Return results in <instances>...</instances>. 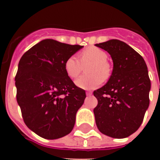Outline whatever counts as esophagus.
Listing matches in <instances>:
<instances>
[{
    "label": "esophagus",
    "instance_id": "34e87169",
    "mask_svg": "<svg viewBox=\"0 0 160 160\" xmlns=\"http://www.w3.org/2000/svg\"><path fill=\"white\" fill-rule=\"evenodd\" d=\"M86 94H87V96H90L92 95V92H91V91H87V92L86 93Z\"/></svg>",
    "mask_w": 160,
    "mask_h": 160
}]
</instances>
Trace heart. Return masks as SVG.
<instances>
[{"label": "heart", "instance_id": "obj_1", "mask_svg": "<svg viewBox=\"0 0 160 160\" xmlns=\"http://www.w3.org/2000/svg\"><path fill=\"white\" fill-rule=\"evenodd\" d=\"M107 54L99 48L91 46L84 49L80 55L79 60L75 56L68 58L65 62V71L70 78H75L82 70V66L90 64L87 68L89 76H82L75 81V84L83 90H93L99 87L102 79H107L110 75V68L107 64Z\"/></svg>", "mask_w": 160, "mask_h": 160}]
</instances>
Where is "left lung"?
Here are the masks:
<instances>
[{"label":"left lung","instance_id":"8db88e82","mask_svg":"<svg viewBox=\"0 0 160 160\" xmlns=\"http://www.w3.org/2000/svg\"><path fill=\"white\" fill-rule=\"evenodd\" d=\"M95 46L108 52L113 61L109 81L94 91L96 125L107 136L127 138L140 127L149 107L148 66L142 56L122 41L111 39Z\"/></svg>","mask_w":160,"mask_h":160}]
</instances>
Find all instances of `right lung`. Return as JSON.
Listing matches in <instances>:
<instances>
[{"mask_svg":"<svg viewBox=\"0 0 160 160\" xmlns=\"http://www.w3.org/2000/svg\"><path fill=\"white\" fill-rule=\"evenodd\" d=\"M82 47L45 39L20 60L15 78L17 101L25 125L42 138L56 139L73 130L86 92L66 74L64 64Z\"/></svg>","mask_w":160,"mask_h":160,"instance_id":"add662e5","label":"right lung"}]
</instances>
